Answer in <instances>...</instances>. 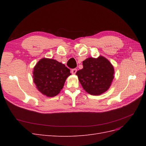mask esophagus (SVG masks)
<instances>
[{
    "mask_svg": "<svg viewBox=\"0 0 146 146\" xmlns=\"http://www.w3.org/2000/svg\"><path fill=\"white\" fill-rule=\"evenodd\" d=\"M77 69H73L71 70V72H72V74H76V72H77Z\"/></svg>",
    "mask_w": 146,
    "mask_h": 146,
    "instance_id": "esophagus-1",
    "label": "esophagus"
}]
</instances>
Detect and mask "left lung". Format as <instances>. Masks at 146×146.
Segmentation results:
<instances>
[{
    "label": "left lung",
    "instance_id": "obj_1",
    "mask_svg": "<svg viewBox=\"0 0 146 146\" xmlns=\"http://www.w3.org/2000/svg\"><path fill=\"white\" fill-rule=\"evenodd\" d=\"M82 69L76 75L83 88L88 93L99 96L107 91L114 77L113 66L104 56L90 57L83 61Z\"/></svg>",
    "mask_w": 146,
    "mask_h": 146
}]
</instances>
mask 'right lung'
<instances>
[{
  "mask_svg": "<svg viewBox=\"0 0 146 146\" xmlns=\"http://www.w3.org/2000/svg\"><path fill=\"white\" fill-rule=\"evenodd\" d=\"M70 75L69 69L64 64L54 59L43 58L33 68V82L43 95L54 97L60 93Z\"/></svg>",
  "mask_w": 146,
  "mask_h": 146,
  "instance_id": "1",
  "label": "right lung"
}]
</instances>
